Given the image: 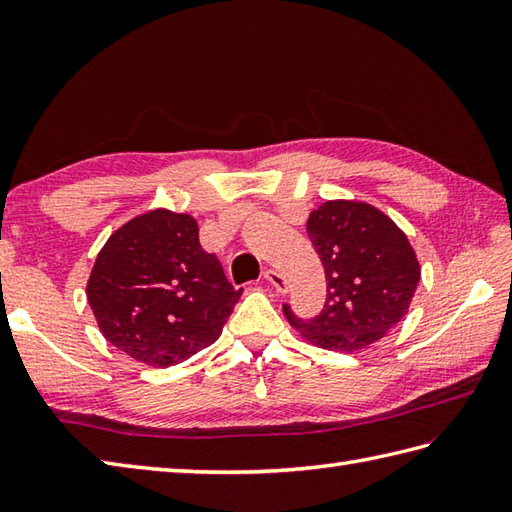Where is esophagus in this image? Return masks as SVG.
<instances>
[{"label": "esophagus", "instance_id": "obj_1", "mask_svg": "<svg viewBox=\"0 0 512 512\" xmlns=\"http://www.w3.org/2000/svg\"><path fill=\"white\" fill-rule=\"evenodd\" d=\"M264 279H266L268 284L273 286L277 292H284V290H286V279L281 277V275L277 273V270H273V268H266V270H264Z\"/></svg>", "mask_w": 512, "mask_h": 512}]
</instances>
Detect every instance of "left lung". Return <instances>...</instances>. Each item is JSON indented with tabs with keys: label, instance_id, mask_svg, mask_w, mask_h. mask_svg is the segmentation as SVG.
<instances>
[{
	"label": "left lung",
	"instance_id": "1",
	"mask_svg": "<svg viewBox=\"0 0 512 512\" xmlns=\"http://www.w3.org/2000/svg\"><path fill=\"white\" fill-rule=\"evenodd\" d=\"M308 235L328 279L325 306L314 319H286L303 339L336 352L376 343L405 319L420 281L407 235L376 206L328 200L308 217Z\"/></svg>",
	"mask_w": 512,
	"mask_h": 512
}]
</instances>
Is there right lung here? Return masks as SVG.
<instances>
[{
  "mask_svg": "<svg viewBox=\"0 0 512 512\" xmlns=\"http://www.w3.org/2000/svg\"><path fill=\"white\" fill-rule=\"evenodd\" d=\"M85 292L105 339L151 367L211 345L242 295L202 250L198 222L167 209L136 215L110 235Z\"/></svg>",
  "mask_w": 512,
  "mask_h": 512,
  "instance_id": "obj_1",
  "label": "right lung"
}]
</instances>
